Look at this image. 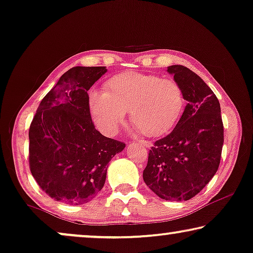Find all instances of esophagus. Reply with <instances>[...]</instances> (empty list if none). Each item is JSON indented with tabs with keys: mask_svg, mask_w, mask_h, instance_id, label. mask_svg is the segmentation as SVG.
Instances as JSON below:
<instances>
[{
	"mask_svg": "<svg viewBox=\"0 0 253 253\" xmlns=\"http://www.w3.org/2000/svg\"><path fill=\"white\" fill-rule=\"evenodd\" d=\"M137 142H140L141 144H143L144 147H147V148H150V147H152V143L150 141H144V140H138Z\"/></svg>",
	"mask_w": 253,
	"mask_h": 253,
	"instance_id": "obj_1",
	"label": "esophagus"
}]
</instances>
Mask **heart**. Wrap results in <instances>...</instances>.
<instances>
[{"label": "heart", "mask_w": 253, "mask_h": 253, "mask_svg": "<svg viewBox=\"0 0 253 253\" xmlns=\"http://www.w3.org/2000/svg\"><path fill=\"white\" fill-rule=\"evenodd\" d=\"M104 89L91 92L89 105L95 124L108 135L118 130L129 112L130 123L142 134L162 136L176 125L186 106L180 84L157 74H117L106 81Z\"/></svg>", "instance_id": "1"}]
</instances>
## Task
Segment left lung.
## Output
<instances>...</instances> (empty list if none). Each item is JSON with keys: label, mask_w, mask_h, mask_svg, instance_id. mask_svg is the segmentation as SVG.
I'll use <instances>...</instances> for the list:
<instances>
[{"label": "left lung", "mask_w": 253, "mask_h": 253, "mask_svg": "<svg viewBox=\"0 0 253 253\" xmlns=\"http://www.w3.org/2000/svg\"><path fill=\"white\" fill-rule=\"evenodd\" d=\"M167 71L182 87L188 104L175 128L149 150L143 180L165 201H188L204 189L219 169L221 110L214 92L196 73L183 65Z\"/></svg>", "instance_id": "obj_1"}]
</instances>
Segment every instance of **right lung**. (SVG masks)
Here are the masks:
<instances>
[{"label": "right lung", "mask_w": 253, "mask_h": 253, "mask_svg": "<svg viewBox=\"0 0 253 253\" xmlns=\"http://www.w3.org/2000/svg\"><path fill=\"white\" fill-rule=\"evenodd\" d=\"M105 66H76L59 78L32 120L28 163L39 187L55 201L80 205L104 186L108 164L125 148L91 120L88 90Z\"/></svg>", "instance_id": "obj_1"}]
</instances>
